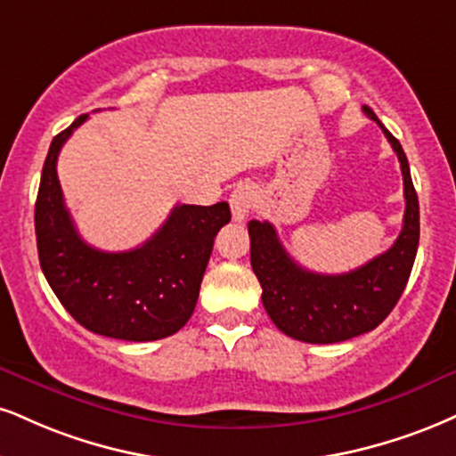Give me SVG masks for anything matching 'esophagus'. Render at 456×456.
<instances>
[{"label": "esophagus", "mask_w": 456, "mask_h": 456, "mask_svg": "<svg viewBox=\"0 0 456 456\" xmlns=\"http://www.w3.org/2000/svg\"><path fill=\"white\" fill-rule=\"evenodd\" d=\"M256 201V191L250 184H238L229 195V206L235 221H244Z\"/></svg>", "instance_id": "esophagus-1"}]
</instances>
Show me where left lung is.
<instances>
[{
	"label": "left lung",
	"instance_id": "obj_1",
	"mask_svg": "<svg viewBox=\"0 0 456 456\" xmlns=\"http://www.w3.org/2000/svg\"><path fill=\"white\" fill-rule=\"evenodd\" d=\"M363 112L380 125L402 163L405 214L391 248L353 272L327 276L290 259L272 223H248L250 265L261 282L263 305L273 325L299 342L336 344L376 329L402 297L419 250V197L408 159L374 110L363 106Z\"/></svg>",
	"mask_w": 456,
	"mask_h": 456
}]
</instances>
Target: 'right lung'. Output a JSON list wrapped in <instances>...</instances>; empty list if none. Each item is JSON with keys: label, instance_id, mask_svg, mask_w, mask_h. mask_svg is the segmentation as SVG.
<instances>
[{"label": "right lung", "instance_id": "add662e5", "mask_svg": "<svg viewBox=\"0 0 456 456\" xmlns=\"http://www.w3.org/2000/svg\"><path fill=\"white\" fill-rule=\"evenodd\" d=\"M89 114L54 135L36 200L40 265L63 308L100 336L152 342L186 325L200 297L214 238L232 221L227 201L175 206L148 242L125 252L93 248L80 238L57 178L61 146Z\"/></svg>", "mask_w": 456, "mask_h": 456}]
</instances>
